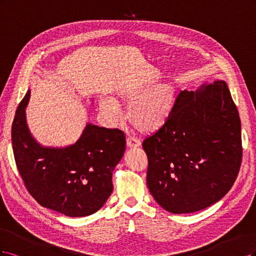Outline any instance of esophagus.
I'll list each match as a JSON object with an SVG mask.
<instances>
[{
	"mask_svg": "<svg viewBox=\"0 0 256 256\" xmlns=\"http://www.w3.org/2000/svg\"><path fill=\"white\" fill-rule=\"evenodd\" d=\"M126 146L128 148H130V149H136V148H138L140 146V142L136 138L128 137L126 138Z\"/></svg>",
	"mask_w": 256,
	"mask_h": 256,
	"instance_id": "34e87169",
	"label": "esophagus"
}]
</instances>
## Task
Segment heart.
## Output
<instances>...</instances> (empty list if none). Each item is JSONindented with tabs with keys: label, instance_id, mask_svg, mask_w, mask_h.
<instances>
[{
	"label": "heart",
	"instance_id": "b5f03b06",
	"mask_svg": "<svg viewBox=\"0 0 256 256\" xmlns=\"http://www.w3.org/2000/svg\"><path fill=\"white\" fill-rule=\"evenodd\" d=\"M117 94L126 102V118L138 132L146 135L158 133L168 124L176 112L178 90L176 84H144L120 87ZM116 98H102L98 108L104 116L114 120L118 114Z\"/></svg>",
	"mask_w": 256,
	"mask_h": 256
}]
</instances>
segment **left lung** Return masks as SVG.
<instances>
[{"mask_svg": "<svg viewBox=\"0 0 256 256\" xmlns=\"http://www.w3.org/2000/svg\"><path fill=\"white\" fill-rule=\"evenodd\" d=\"M240 130L224 80L182 90L168 124L142 142L155 201L172 214H188L222 199L240 168Z\"/></svg>", "mask_w": 256, "mask_h": 256, "instance_id": "obj_1", "label": "left lung"}]
</instances>
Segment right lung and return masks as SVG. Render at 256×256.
<instances>
[{
    "mask_svg": "<svg viewBox=\"0 0 256 256\" xmlns=\"http://www.w3.org/2000/svg\"><path fill=\"white\" fill-rule=\"evenodd\" d=\"M30 98L28 89L12 128L14 160L24 185L44 208L68 217L92 215L112 192V172L126 151L124 133L87 123L74 144L42 146L28 126Z\"/></svg>",
    "mask_w": 256,
    "mask_h": 256,
    "instance_id": "right-lung-1",
    "label": "right lung"
}]
</instances>
